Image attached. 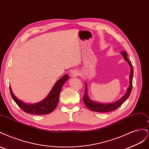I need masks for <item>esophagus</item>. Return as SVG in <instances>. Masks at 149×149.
<instances>
[{
	"instance_id": "esophagus-1",
	"label": "esophagus",
	"mask_w": 149,
	"mask_h": 149,
	"mask_svg": "<svg viewBox=\"0 0 149 149\" xmlns=\"http://www.w3.org/2000/svg\"><path fill=\"white\" fill-rule=\"evenodd\" d=\"M71 74L73 77H76V76H77L79 74V72L77 70H74L71 72Z\"/></svg>"
}]
</instances>
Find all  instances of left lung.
<instances>
[{"mask_svg":"<svg viewBox=\"0 0 149 149\" xmlns=\"http://www.w3.org/2000/svg\"><path fill=\"white\" fill-rule=\"evenodd\" d=\"M120 53L122 54V55L123 56L124 60L128 63V64L129 65L130 68V73L129 76L130 84L127 88V92L125 93L124 95L119 100L117 101L114 102L109 103V104H102L100 102H96L93 101L89 99L88 94L87 84L85 83V93L83 97V101H84V103L85 104V105L86 106V107H88L90 110L94 112H107L114 111V110H116V109H118L119 107H120L122 104H123L129 97L130 94L131 93V90L132 88V78H133V73H134L133 66L131 62L128 60L127 53H126L125 51L123 50Z\"/></svg>","mask_w":149,"mask_h":149,"instance_id":"obj_1","label":"left lung"}]
</instances>
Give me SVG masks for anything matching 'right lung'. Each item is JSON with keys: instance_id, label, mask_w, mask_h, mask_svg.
<instances>
[{"instance_id": "right-lung-1", "label": "right lung", "mask_w": 149, "mask_h": 149, "mask_svg": "<svg viewBox=\"0 0 149 149\" xmlns=\"http://www.w3.org/2000/svg\"><path fill=\"white\" fill-rule=\"evenodd\" d=\"M68 75L65 74L61 78L58 80L54 85L51 91L45 99L38 103L33 104H28L19 100L13 94L10 86V91L13 100L24 112L29 114L43 115L50 113L54 111L59 101V97L63 85L68 79Z\"/></svg>"}]
</instances>
